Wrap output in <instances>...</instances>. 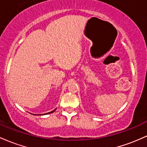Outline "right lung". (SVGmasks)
<instances>
[{
	"label": "right lung",
	"instance_id": "1",
	"mask_svg": "<svg viewBox=\"0 0 147 147\" xmlns=\"http://www.w3.org/2000/svg\"><path fill=\"white\" fill-rule=\"evenodd\" d=\"M55 110H56V109H55V110H54V111H51V112H50V113H46V114H49V113H53V112H54V111H55Z\"/></svg>",
	"mask_w": 147,
	"mask_h": 147
}]
</instances>
